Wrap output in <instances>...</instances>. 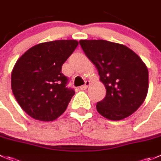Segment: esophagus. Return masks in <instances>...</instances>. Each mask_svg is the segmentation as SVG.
<instances>
[{
  "label": "esophagus",
  "mask_w": 161,
  "mask_h": 161,
  "mask_svg": "<svg viewBox=\"0 0 161 161\" xmlns=\"http://www.w3.org/2000/svg\"><path fill=\"white\" fill-rule=\"evenodd\" d=\"M90 82H89V81H86L85 85H83V86H80V90H86V89L88 88L89 86H90Z\"/></svg>",
  "instance_id": "obj_1"
}]
</instances>
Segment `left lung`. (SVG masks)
<instances>
[{"label": "left lung", "mask_w": 161, "mask_h": 161, "mask_svg": "<svg viewBox=\"0 0 161 161\" xmlns=\"http://www.w3.org/2000/svg\"><path fill=\"white\" fill-rule=\"evenodd\" d=\"M79 44L106 89L104 98L97 103V112L111 120L133 114L149 88V73L142 59L127 46L105 40H80Z\"/></svg>", "instance_id": "obj_1"}]
</instances>
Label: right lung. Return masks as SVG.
I'll use <instances>...</instances> for the list:
<instances>
[{"instance_id":"1","label":"right lung","mask_w":161,"mask_h":161,"mask_svg":"<svg viewBox=\"0 0 161 161\" xmlns=\"http://www.w3.org/2000/svg\"><path fill=\"white\" fill-rule=\"evenodd\" d=\"M75 40H57L36 45L15 63L12 90L20 107L30 116L53 121L64 112L75 90L67 86L63 64L78 46Z\"/></svg>"}]
</instances>
